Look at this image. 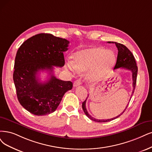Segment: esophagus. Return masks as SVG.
Here are the masks:
<instances>
[{
	"mask_svg": "<svg viewBox=\"0 0 152 152\" xmlns=\"http://www.w3.org/2000/svg\"><path fill=\"white\" fill-rule=\"evenodd\" d=\"M81 80H76L75 82H74V84H73V86H74V87H77L78 86H80L81 85Z\"/></svg>",
	"mask_w": 152,
	"mask_h": 152,
	"instance_id": "34e87169",
	"label": "esophagus"
}]
</instances>
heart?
Returning <instances> with one entry per match:
<instances>
[{
    "instance_id": "obj_1",
    "label": "heart",
    "mask_w": 152,
    "mask_h": 152,
    "mask_svg": "<svg viewBox=\"0 0 152 152\" xmlns=\"http://www.w3.org/2000/svg\"><path fill=\"white\" fill-rule=\"evenodd\" d=\"M72 64L70 68L78 72L89 70L88 79L91 82L99 81L107 75L116 63L115 54L113 50H105L102 47H91L76 52L72 56Z\"/></svg>"
}]
</instances>
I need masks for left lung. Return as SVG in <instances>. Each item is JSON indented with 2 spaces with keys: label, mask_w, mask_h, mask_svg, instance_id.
I'll return each mask as SVG.
<instances>
[{
  "label": "left lung",
  "mask_w": 152,
  "mask_h": 152,
  "mask_svg": "<svg viewBox=\"0 0 152 152\" xmlns=\"http://www.w3.org/2000/svg\"><path fill=\"white\" fill-rule=\"evenodd\" d=\"M108 43H113L116 45V48H118V56H117V60H116V65L114 67V69H119V68H123L129 71H131V72H132V80H133V91H132V96L133 95L134 89H135V86H136V83H137V72H138V67L137 66V63L135 61V59H134V56L133 55V54L132 53V52L129 50L124 45L120 44V43H118L116 42H108ZM87 97V98H88ZM87 98L86 99V100L85 102H83L82 103V108L83 110L85 112V115L89 118V119L96 121V122H108V121H110L113 120H115L116 118H117L118 117H119L120 116H121L123 113H124L125 111L126 110V108L128 107V104L126 105L125 109L124 110L122 113L119 115L118 116H117L115 118H113L111 119H107V120H98L92 117L90 115H89V113H88L86 108V100ZM132 98V96L130 98V99Z\"/></svg>",
  "instance_id": "obj_1"
}]
</instances>
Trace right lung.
<instances>
[{
  "label": "right lung",
  "instance_id": "add662e5",
  "mask_svg": "<svg viewBox=\"0 0 152 152\" xmlns=\"http://www.w3.org/2000/svg\"><path fill=\"white\" fill-rule=\"evenodd\" d=\"M69 43L65 39L41 33L28 39L19 48L13 80L20 104L31 113L42 116L53 113L65 93L72 89V82L60 80L53 74V66L64 65L63 53ZM40 70L49 72L46 82L38 79Z\"/></svg>",
  "mask_w": 152,
  "mask_h": 152
}]
</instances>
